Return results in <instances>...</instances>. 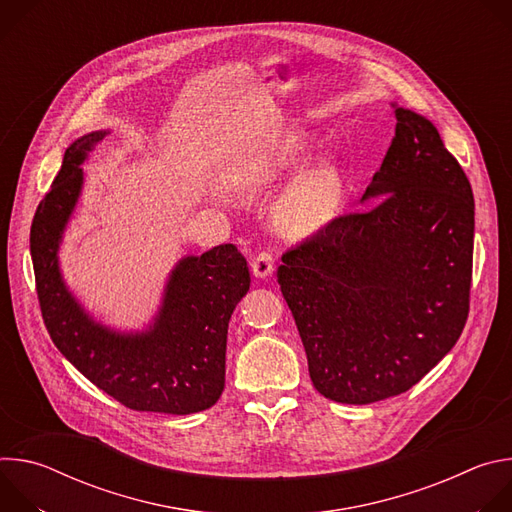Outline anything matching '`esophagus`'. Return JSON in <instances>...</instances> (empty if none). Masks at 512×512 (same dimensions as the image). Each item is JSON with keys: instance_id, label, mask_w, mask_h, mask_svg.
Here are the masks:
<instances>
[{"instance_id": "obj_1", "label": "esophagus", "mask_w": 512, "mask_h": 512, "mask_svg": "<svg viewBox=\"0 0 512 512\" xmlns=\"http://www.w3.org/2000/svg\"><path fill=\"white\" fill-rule=\"evenodd\" d=\"M273 265H275V259L269 251H261L253 261H251V271L255 277H269L273 273Z\"/></svg>"}]
</instances>
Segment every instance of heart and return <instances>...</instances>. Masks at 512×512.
I'll return each instance as SVG.
<instances>
[{
	"mask_svg": "<svg viewBox=\"0 0 512 512\" xmlns=\"http://www.w3.org/2000/svg\"><path fill=\"white\" fill-rule=\"evenodd\" d=\"M340 198V168L332 160H324L285 190L279 202V218L296 231H312L328 221Z\"/></svg>",
	"mask_w": 512,
	"mask_h": 512,
	"instance_id": "heart-1",
	"label": "heart"
}]
</instances>
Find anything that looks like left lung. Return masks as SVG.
Returning a JSON list of instances; mask_svg holds the SVG:
<instances>
[{
  "mask_svg": "<svg viewBox=\"0 0 512 512\" xmlns=\"http://www.w3.org/2000/svg\"><path fill=\"white\" fill-rule=\"evenodd\" d=\"M395 137L362 200L277 269L308 354L336 403L409 391L458 342L470 310L474 194L435 125L393 105Z\"/></svg>",
  "mask_w": 512,
  "mask_h": 512,
  "instance_id": "left-lung-1",
  "label": "left lung"
}]
</instances>
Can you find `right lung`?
I'll list each match as a JSON object with an SVG mask.
<instances>
[{
	"mask_svg": "<svg viewBox=\"0 0 512 512\" xmlns=\"http://www.w3.org/2000/svg\"><path fill=\"white\" fill-rule=\"evenodd\" d=\"M105 135L93 131L70 145L34 214L30 253L46 330L62 356L121 405L204 411L225 389L229 320L251 285L247 259L231 243L180 259L148 330L127 334L95 322L62 281L58 247L81 196V164Z\"/></svg>",
	"mask_w": 512,
	"mask_h": 512,
	"instance_id": "obj_1",
	"label": "right lung"
}]
</instances>
